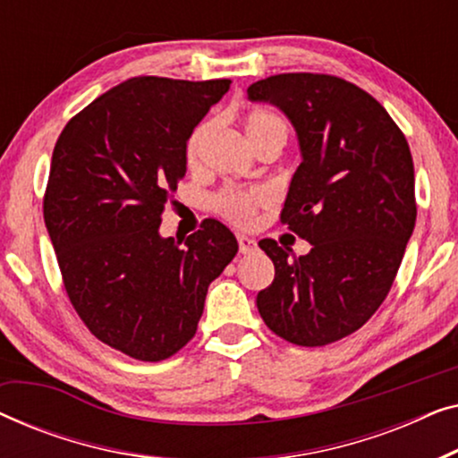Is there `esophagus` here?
<instances>
[{
	"instance_id": "esophagus-1",
	"label": "esophagus",
	"mask_w": 458,
	"mask_h": 458,
	"mask_svg": "<svg viewBox=\"0 0 458 458\" xmlns=\"http://www.w3.org/2000/svg\"><path fill=\"white\" fill-rule=\"evenodd\" d=\"M237 243H240V252L242 254H252L256 248V240H252V237L248 235H237Z\"/></svg>"
}]
</instances>
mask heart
<instances>
[{
  "instance_id": "1",
  "label": "heart",
  "mask_w": 458,
  "mask_h": 458,
  "mask_svg": "<svg viewBox=\"0 0 458 458\" xmlns=\"http://www.w3.org/2000/svg\"><path fill=\"white\" fill-rule=\"evenodd\" d=\"M243 127H246V133L256 149L271 146V143H277V146L284 148L287 135H290V127H287L285 118L267 108L250 110L246 118H243ZM212 129H215V121L206 118L187 135L185 162L190 168H196L199 165V156H202V149L206 141H208ZM268 199H271V196L262 187H250V190L227 187V190L216 193L215 199H212V206H215V210L223 218L242 225V227H248V225L256 221V215H259L262 206L268 204Z\"/></svg>"
}]
</instances>
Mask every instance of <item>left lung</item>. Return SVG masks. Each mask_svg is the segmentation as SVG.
Listing matches in <instances>:
<instances>
[{
	"instance_id": "left-lung-1",
	"label": "left lung",
	"mask_w": 458,
	"mask_h": 458,
	"mask_svg": "<svg viewBox=\"0 0 458 458\" xmlns=\"http://www.w3.org/2000/svg\"><path fill=\"white\" fill-rule=\"evenodd\" d=\"M248 98L275 104L296 129L302 162L281 223L312 246L292 256L259 242L275 279L256 306L273 334L325 346L360 329L396 277L417 218L409 143L377 99L331 74H275Z\"/></svg>"
}]
</instances>
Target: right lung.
<instances>
[{"mask_svg": "<svg viewBox=\"0 0 458 458\" xmlns=\"http://www.w3.org/2000/svg\"><path fill=\"white\" fill-rule=\"evenodd\" d=\"M229 79L135 77L72 116L55 141L43 218L71 304L99 342L158 362L196 335L208 285L237 254L206 218L181 240L160 235L185 177V141Z\"/></svg>", "mask_w": 458, "mask_h": 458, "instance_id": "right-lung-1", "label": "right lung"}]
</instances>
